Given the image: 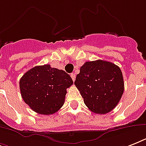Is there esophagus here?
<instances>
[{
  "label": "esophagus",
  "instance_id": "esophagus-1",
  "mask_svg": "<svg viewBox=\"0 0 146 146\" xmlns=\"http://www.w3.org/2000/svg\"><path fill=\"white\" fill-rule=\"evenodd\" d=\"M71 78H72V80H73V81L74 82L76 80V75L74 74V73H71V75H70Z\"/></svg>",
  "mask_w": 146,
  "mask_h": 146
}]
</instances>
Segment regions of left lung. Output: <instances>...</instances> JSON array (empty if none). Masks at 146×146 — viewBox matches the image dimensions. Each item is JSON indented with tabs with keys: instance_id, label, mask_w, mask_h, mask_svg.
<instances>
[{
	"instance_id": "obj_1",
	"label": "left lung",
	"mask_w": 146,
	"mask_h": 146,
	"mask_svg": "<svg viewBox=\"0 0 146 146\" xmlns=\"http://www.w3.org/2000/svg\"><path fill=\"white\" fill-rule=\"evenodd\" d=\"M74 84L88 108L99 114L112 111L120 102L124 90L120 67L102 60L86 62L80 67Z\"/></svg>"
}]
</instances>
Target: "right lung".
Wrapping results in <instances>:
<instances>
[{"label":"right lung","instance_id":"right-lung-1","mask_svg":"<svg viewBox=\"0 0 146 146\" xmlns=\"http://www.w3.org/2000/svg\"><path fill=\"white\" fill-rule=\"evenodd\" d=\"M73 83L65 71L45 64L27 71L20 79L19 89L23 99L33 111L49 115L64 105L66 89Z\"/></svg>","mask_w":146,"mask_h":146}]
</instances>
